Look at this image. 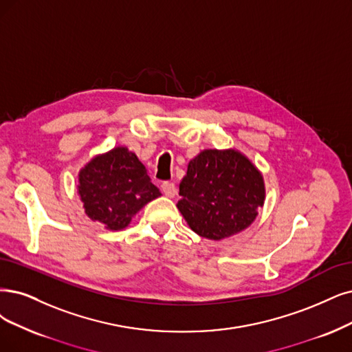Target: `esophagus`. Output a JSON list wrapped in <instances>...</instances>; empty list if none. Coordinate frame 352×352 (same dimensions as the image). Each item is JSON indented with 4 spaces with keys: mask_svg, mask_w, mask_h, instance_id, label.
Listing matches in <instances>:
<instances>
[{
    "mask_svg": "<svg viewBox=\"0 0 352 352\" xmlns=\"http://www.w3.org/2000/svg\"><path fill=\"white\" fill-rule=\"evenodd\" d=\"M161 190H162V192L165 194L166 197H174L175 194H177L175 186L173 183H168V181H165V183L161 184Z\"/></svg>",
    "mask_w": 352,
    "mask_h": 352,
    "instance_id": "1",
    "label": "esophagus"
}]
</instances>
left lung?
I'll list each match as a JSON object with an SVG mask.
<instances>
[{"instance_id": "8db88e82", "label": "left lung", "mask_w": 352, "mask_h": 352, "mask_svg": "<svg viewBox=\"0 0 352 352\" xmlns=\"http://www.w3.org/2000/svg\"><path fill=\"white\" fill-rule=\"evenodd\" d=\"M177 207L197 235L220 241L248 228L265 199L264 178L235 149H204L188 162Z\"/></svg>"}]
</instances>
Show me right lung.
Masks as SVG:
<instances>
[{
	"mask_svg": "<svg viewBox=\"0 0 352 352\" xmlns=\"http://www.w3.org/2000/svg\"><path fill=\"white\" fill-rule=\"evenodd\" d=\"M87 216L109 230L124 229L143 206L161 196L146 168L124 146L91 160L78 175Z\"/></svg>",
	"mask_w": 352,
	"mask_h": 352,
	"instance_id": "obj_1",
	"label": "right lung"
}]
</instances>
